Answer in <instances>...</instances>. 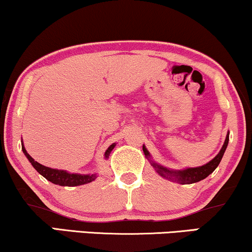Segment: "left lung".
<instances>
[{"label":"left lung","instance_id":"left-lung-1","mask_svg":"<svg viewBox=\"0 0 252 252\" xmlns=\"http://www.w3.org/2000/svg\"><path fill=\"white\" fill-rule=\"evenodd\" d=\"M228 141H229V132L227 133L226 140H224L223 146L220 149V152L218 153V155L214 158H212L210 162L206 163V164L201 166H195V168H184V169H169L166 166H163L158 163H156L154 159L152 158V155L148 152V149L146 148V146H142V150L145 153L146 158L148 159L152 164L153 168L155 169V171L161 176V177L168 179V181L179 183V184H193V183L200 182L202 179H205L207 176H210L215 169L218 168V165L220 164L222 156H223L224 152H226Z\"/></svg>","mask_w":252,"mask_h":252}]
</instances>
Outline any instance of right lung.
<instances>
[{
	"instance_id": "obj_1",
	"label": "right lung",
	"mask_w": 252,
	"mask_h": 252,
	"mask_svg": "<svg viewBox=\"0 0 252 252\" xmlns=\"http://www.w3.org/2000/svg\"><path fill=\"white\" fill-rule=\"evenodd\" d=\"M114 147H116V143H112L109 148L106 149L105 154H104V158L107 159L109 156L112 152ZM22 150L24 153V155L26 156V158L30 161L32 166L37 170V171L40 174L42 177H45L47 181H50L53 184L60 185V186H78V185H83V184H88V183H91L94 179L97 178V174H71V172H68L66 170H60V169H52L48 168V166H45L38 163L37 161H34L33 158H31L30 154L26 152L24 143L22 141Z\"/></svg>"
}]
</instances>
